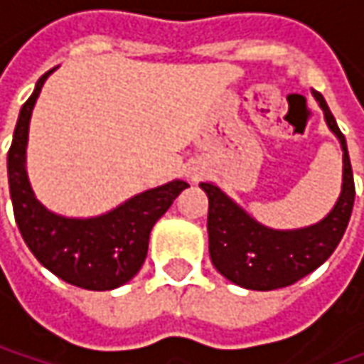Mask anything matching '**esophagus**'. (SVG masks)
<instances>
[{
  "label": "esophagus",
  "instance_id": "esophagus-1",
  "mask_svg": "<svg viewBox=\"0 0 364 364\" xmlns=\"http://www.w3.org/2000/svg\"><path fill=\"white\" fill-rule=\"evenodd\" d=\"M192 180H196V176H194V178H192Z\"/></svg>",
  "mask_w": 364,
  "mask_h": 364
}]
</instances>
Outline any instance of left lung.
<instances>
[{"mask_svg":"<svg viewBox=\"0 0 364 364\" xmlns=\"http://www.w3.org/2000/svg\"><path fill=\"white\" fill-rule=\"evenodd\" d=\"M324 111L328 129L343 149L341 196L326 217L316 225L279 231L261 225L243 206L227 196L213 182H200L208 196V253L220 275L245 289L269 291L296 284L332 255L341 243L355 204V180L348 160L346 139L330 113L324 97L312 91Z\"/></svg>","mask_w":364,"mask_h":364,"instance_id":"obj_1","label":"left lung"}]
</instances>
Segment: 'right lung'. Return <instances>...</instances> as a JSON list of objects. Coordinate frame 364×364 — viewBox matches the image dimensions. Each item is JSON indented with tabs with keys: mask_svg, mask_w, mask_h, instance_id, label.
I'll use <instances>...</instances> for the list:
<instances>
[{
	"mask_svg": "<svg viewBox=\"0 0 364 364\" xmlns=\"http://www.w3.org/2000/svg\"><path fill=\"white\" fill-rule=\"evenodd\" d=\"M54 70L40 77L32 97L21 105L14 141L7 151L14 217L28 249L56 277L92 291L115 289L141 269L154 225L188 184L184 180H172L135 194L99 217H63L48 210L36 198L30 184L26 147L36 99Z\"/></svg>",
	"mask_w": 364,
	"mask_h": 364,
	"instance_id": "obj_1",
	"label": "right lung"
}]
</instances>
